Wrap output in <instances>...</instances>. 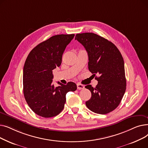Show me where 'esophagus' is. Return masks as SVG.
<instances>
[{"mask_svg": "<svg viewBox=\"0 0 148 148\" xmlns=\"http://www.w3.org/2000/svg\"><path fill=\"white\" fill-rule=\"evenodd\" d=\"M77 89L80 90V89H83L84 88V86L83 84H82L80 83H77Z\"/></svg>", "mask_w": 148, "mask_h": 148, "instance_id": "1", "label": "esophagus"}]
</instances>
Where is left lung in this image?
Here are the masks:
<instances>
[{"label":"left lung","instance_id":"obj_1","mask_svg":"<svg viewBox=\"0 0 148 148\" xmlns=\"http://www.w3.org/2000/svg\"><path fill=\"white\" fill-rule=\"evenodd\" d=\"M75 40L81 43L88 54V68L96 77L98 84L85 86L91 92L86 102L92 112L104 114L116 108L126 90L124 61L118 49L112 42L94 33L77 34Z\"/></svg>","mask_w":148,"mask_h":148}]
</instances>
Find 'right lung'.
<instances>
[{
    "mask_svg": "<svg viewBox=\"0 0 148 148\" xmlns=\"http://www.w3.org/2000/svg\"><path fill=\"white\" fill-rule=\"evenodd\" d=\"M74 34L57 35L36 45L29 53L23 68V94L26 102L36 114L48 118L59 114L64 109L66 94L75 91L73 82L66 84H52L53 70L60 66L67 45Z\"/></svg>",
    "mask_w": 148,
    "mask_h": 148,
    "instance_id": "obj_1",
    "label": "right lung"
}]
</instances>
